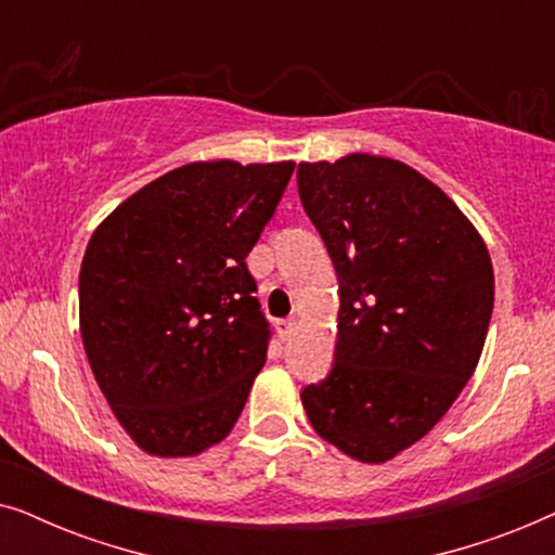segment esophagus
<instances>
[{"label":"esophagus","instance_id":"1","mask_svg":"<svg viewBox=\"0 0 555 555\" xmlns=\"http://www.w3.org/2000/svg\"><path fill=\"white\" fill-rule=\"evenodd\" d=\"M295 325H298V323H295L293 318H291V321H278V333H280V338H283V340H291V338H293V333H295Z\"/></svg>","mask_w":555,"mask_h":555}]
</instances>
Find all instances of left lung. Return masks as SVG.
Instances as JSON below:
<instances>
[{
    "label": "left lung",
    "mask_w": 555,
    "mask_h": 555,
    "mask_svg": "<svg viewBox=\"0 0 555 555\" xmlns=\"http://www.w3.org/2000/svg\"><path fill=\"white\" fill-rule=\"evenodd\" d=\"M338 275L331 374L302 389L313 429L378 465L427 435L480 361L495 300L488 247L437 184L386 156L298 164Z\"/></svg>",
    "instance_id": "obj_1"
}]
</instances>
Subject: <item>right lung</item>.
I'll use <instances>...</instances> for the list:
<instances>
[{
  "label": "right lung",
  "mask_w": 555,
  "mask_h": 555,
  "mask_svg": "<svg viewBox=\"0 0 555 555\" xmlns=\"http://www.w3.org/2000/svg\"><path fill=\"white\" fill-rule=\"evenodd\" d=\"M293 162L179 166L98 224L80 268V336L135 444L194 457L222 442L268 359L247 255Z\"/></svg>",
  "instance_id": "obj_1"
}]
</instances>
